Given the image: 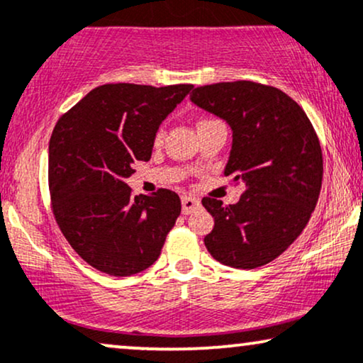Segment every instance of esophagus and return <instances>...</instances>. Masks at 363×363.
I'll return each instance as SVG.
<instances>
[{
	"label": "esophagus",
	"instance_id": "esophagus-1",
	"mask_svg": "<svg viewBox=\"0 0 363 363\" xmlns=\"http://www.w3.org/2000/svg\"><path fill=\"white\" fill-rule=\"evenodd\" d=\"M182 213L184 215H191V213H194L196 209L201 206L199 199L196 198H191V196H182Z\"/></svg>",
	"mask_w": 363,
	"mask_h": 363
}]
</instances>
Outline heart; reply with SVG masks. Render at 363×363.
<instances>
[{
	"label": "heart",
	"mask_w": 363,
	"mask_h": 363,
	"mask_svg": "<svg viewBox=\"0 0 363 363\" xmlns=\"http://www.w3.org/2000/svg\"><path fill=\"white\" fill-rule=\"evenodd\" d=\"M213 121H218V120H213V118H201L199 120V123H198V126H204V125H209V123H213ZM162 130H159V132L155 133V143H159L160 140H162Z\"/></svg>",
	"instance_id": "obj_1"
}]
</instances>
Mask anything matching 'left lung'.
Returning a JSON list of instances; mask_svg holds the SVG:
<instances>
[{
    "label": "left lung",
    "instance_id": "obj_1",
    "mask_svg": "<svg viewBox=\"0 0 363 363\" xmlns=\"http://www.w3.org/2000/svg\"><path fill=\"white\" fill-rule=\"evenodd\" d=\"M191 101L231 126L225 176L243 186L240 201L230 206L203 198L215 218L204 245L228 267H262L289 248L316 208L323 181L320 138L294 99L260 82L201 86Z\"/></svg>",
    "mask_w": 363,
    "mask_h": 363
}]
</instances>
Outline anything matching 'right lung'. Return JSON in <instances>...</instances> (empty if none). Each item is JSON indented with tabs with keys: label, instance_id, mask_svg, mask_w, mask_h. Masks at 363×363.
Returning <instances> with one entry per match:
<instances>
[{
	"label": "right lung",
	"instance_id": "obj_1",
	"mask_svg": "<svg viewBox=\"0 0 363 363\" xmlns=\"http://www.w3.org/2000/svg\"><path fill=\"white\" fill-rule=\"evenodd\" d=\"M193 84H103L59 118L49 142L50 206L74 252L126 277L159 259L181 215L170 189L133 196L125 179L152 155L155 133Z\"/></svg>",
	"mask_w": 363,
	"mask_h": 363
}]
</instances>
